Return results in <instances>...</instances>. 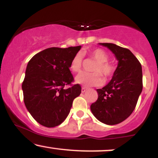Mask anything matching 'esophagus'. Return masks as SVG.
Instances as JSON below:
<instances>
[{"label": "esophagus", "mask_w": 158, "mask_h": 158, "mask_svg": "<svg viewBox=\"0 0 158 158\" xmlns=\"http://www.w3.org/2000/svg\"><path fill=\"white\" fill-rule=\"evenodd\" d=\"M86 90H87L86 88H84V87H82V88H81V93H85Z\"/></svg>", "instance_id": "34e87169"}]
</instances>
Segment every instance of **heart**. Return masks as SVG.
<instances>
[{
  "label": "heart",
  "instance_id": "1",
  "mask_svg": "<svg viewBox=\"0 0 158 158\" xmlns=\"http://www.w3.org/2000/svg\"><path fill=\"white\" fill-rule=\"evenodd\" d=\"M87 55L97 61L92 68L94 73H81L76 78V81L85 87L99 86L103 82L102 76L106 79L113 77L116 67L113 63L108 61L109 56L101 48H94L88 50ZM82 67V56L78 52L74 56L70 64V68L74 73L81 71Z\"/></svg>",
  "mask_w": 158,
  "mask_h": 158
}]
</instances>
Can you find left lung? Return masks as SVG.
I'll use <instances>...</instances> for the list:
<instances>
[{"mask_svg":"<svg viewBox=\"0 0 158 158\" xmlns=\"http://www.w3.org/2000/svg\"><path fill=\"white\" fill-rule=\"evenodd\" d=\"M107 47L118 60V66L110 81L97 89L98 99L90 106L97 119L107 125L122 123L135 110L143 90L142 66L128 49L111 43H99Z\"/></svg>","mask_w":158,"mask_h":158,"instance_id":"1","label":"left lung"}]
</instances>
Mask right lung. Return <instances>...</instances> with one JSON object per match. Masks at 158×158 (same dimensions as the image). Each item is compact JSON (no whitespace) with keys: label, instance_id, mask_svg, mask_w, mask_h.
Instances as JSON below:
<instances>
[{"label":"right lung","instance_id":"add662e5","mask_svg":"<svg viewBox=\"0 0 158 158\" xmlns=\"http://www.w3.org/2000/svg\"><path fill=\"white\" fill-rule=\"evenodd\" d=\"M81 48L45 49L27 64L22 83L23 101L39 124L48 128L60 125L70 113L73 99L80 95V85L72 84L74 79L69 68Z\"/></svg>","mask_w":158,"mask_h":158}]
</instances>
